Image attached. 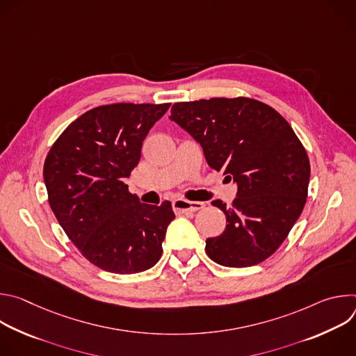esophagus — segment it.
<instances>
[{
	"mask_svg": "<svg viewBox=\"0 0 356 356\" xmlns=\"http://www.w3.org/2000/svg\"><path fill=\"white\" fill-rule=\"evenodd\" d=\"M173 210L176 214H184V213H194L201 209H204V202L201 201H188L183 198H177L173 202Z\"/></svg>",
	"mask_w": 356,
	"mask_h": 356,
	"instance_id": "34e87169",
	"label": "esophagus"
}]
</instances>
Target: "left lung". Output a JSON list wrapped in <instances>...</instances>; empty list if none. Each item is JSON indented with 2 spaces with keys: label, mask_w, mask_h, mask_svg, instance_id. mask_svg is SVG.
<instances>
[{
  "label": "left lung",
  "mask_w": 356,
  "mask_h": 356,
  "mask_svg": "<svg viewBox=\"0 0 356 356\" xmlns=\"http://www.w3.org/2000/svg\"><path fill=\"white\" fill-rule=\"evenodd\" d=\"M170 120L204 150L210 168L238 184L224 211L227 227L206 241L216 264L248 268L268 259L287 238L306 204L310 161L290 124L272 107L248 97L176 103Z\"/></svg>",
  "instance_id": "obj_1"
}]
</instances>
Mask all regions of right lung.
<instances>
[{"label": "right lung", "instance_id": "obj_1", "mask_svg": "<svg viewBox=\"0 0 356 356\" xmlns=\"http://www.w3.org/2000/svg\"><path fill=\"white\" fill-rule=\"evenodd\" d=\"M169 107H95L73 121L46 156L50 209L81 255L99 269L132 275L162 257L168 225L175 220L172 204H143L124 180L139 163L149 129Z\"/></svg>", "mask_w": 356, "mask_h": 356}]
</instances>
